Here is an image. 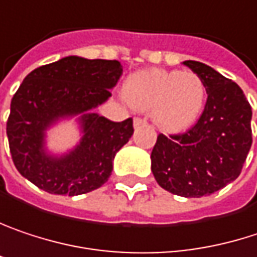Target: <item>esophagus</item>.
<instances>
[{
    "label": "esophagus",
    "instance_id": "1",
    "mask_svg": "<svg viewBox=\"0 0 257 257\" xmlns=\"http://www.w3.org/2000/svg\"><path fill=\"white\" fill-rule=\"evenodd\" d=\"M146 124V119L145 118H141V116H136L135 118V127L138 128V127H141V125H145Z\"/></svg>",
    "mask_w": 257,
    "mask_h": 257
}]
</instances>
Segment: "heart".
<instances>
[{
	"label": "heart",
	"instance_id": "b5f03b06",
	"mask_svg": "<svg viewBox=\"0 0 257 257\" xmlns=\"http://www.w3.org/2000/svg\"><path fill=\"white\" fill-rule=\"evenodd\" d=\"M122 97L135 109H151L154 121L163 130L180 132L200 116L206 102V85L192 71L151 68L125 80Z\"/></svg>",
	"mask_w": 257,
	"mask_h": 257
}]
</instances>
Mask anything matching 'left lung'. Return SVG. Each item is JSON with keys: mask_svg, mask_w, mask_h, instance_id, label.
<instances>
[{"mask_svg": "<svg viewBox=\"0 0 257 257\" xmlns=\"http://www.w3.org/2000/svg\"><path fill=\"white\" fill-rule=\"evenodd\" d=\"M206 85L198 121L185 133H160L151 170L166 191L188 198L210 195L240 176L251 146V106L240 85L201 62H183Z\"/></svg>", "mask_w": 257, "mask_h": 257, "instance_id": "1", "label": "left lung"}]
</instances>
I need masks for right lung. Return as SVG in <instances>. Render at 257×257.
<instances>
[{"label":"right lung","instance_id":"right-lung-1","mask_svg":"<svg viewBox=\"0 0 257 257\" xmlns=\"http://www.w3.org/2000/svg\"><path fill=\"white\" fill-rule=\"evenodd\" d=\"M122 74L118 60L68 56L34 69L12 99L7 138L19 173L48 194L81 195L112 173L115 154L128 142L133 118L121 122L87 112L103 103ZM82 113L83 141L62 159L44 152V130L60 116Z\"/></svg>","mask_w":257,"mask_h":257}]
</instances>
